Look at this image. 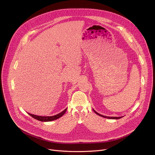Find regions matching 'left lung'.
Segmentation results:
<instances>
[{
  "label": "left lung",
  "instance_id": "obj_1",
  "mask_svg": "<svg viewBox=\"0 0 155 155\" xmlns=\"http://www.w3.org/2000/svg\"><path fill=\"white\" fill-rule=\"evenodd\" d=\"M93 110L95 112V113L96 114L99 115V116H101V117H105V118L110 119H120V118H122V117H108V116H102V115L100 114H99L98 112H96L95 110H94V109H93Z\"/></svg>",
  "mask_w": 155,
  "mask_h": 155
}]
</instances>
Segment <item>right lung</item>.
<instances>
[{"instance_id": "add662e5", "label": "right lung", "mask_w": 155, "mask_h": 155, "mask_svg": "<svg viewBox=\"0 0 155 155\" xmlns=\"http://www.w3.org/2000/svg\"><path fill=\"white\" fill-rule=\"evenodd\" d=\"M67 109H65L61 112L58 114H56L55 116H36V115H34V114H29H29L32 117H33V118H35V119H36L38 120L42 121V122H48V121L54 120H56L57 119L61 117L66 112Z\"/></svg>"}]
</instances>
